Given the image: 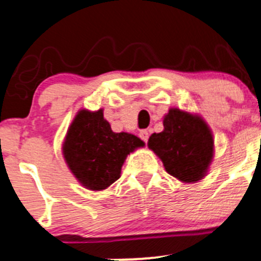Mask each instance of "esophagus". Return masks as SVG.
<instances>
[{"instance_id":"1","label":"esophagus","mask_w":261,"mask_h":261,"mask_svg":"<svg viewBox=\"0 0 261 261\" xmlns=\"http://www.w3.org/2000/svg\"><path fill=\"white\" fill-rule=\"evenodd\" d=\"M149 130H146V129H143V130L140 132V138L143 142H147V141H149Z\"/></svg>"}]
</instances>
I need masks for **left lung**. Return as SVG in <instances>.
Returning <instances> with one entry per match:
<instances>
[{"label": "left lung", "mask_w": 261, "mask_h": 261, "mask_svg": "<svg viewBox=\"0 0 261 261\" xmlns=\"http://www.w3.org/2000/svg\"><path fill=\"white\" fill-rule=\"evenodd\" d=\"M163 125V132L150 136V149L173 177L184 182L202 180L214 155V138L207 124L199 116L171 109Z\"/></svg>", "instance_id": "obj_1"}]
</instances>
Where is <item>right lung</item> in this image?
<instances>
[{
    "label": "right lung",
    "mask_w": 261,
    "mask_h": 261,
    "mask_svg": "<svg viewBox=\"0 0 261 261\" xmlns=\"http://www.w3.org/2000/svg\"><path fill=\"white\" fill-rule=\"evenodd\" d=\"M141 146L143 142L136 136L112 132L102 110H81L67 132L63 155L85 188L103 190L120 177L126 155Z\"/></svg>",
    "instance_id": "obj_1"
}]
</instances>
